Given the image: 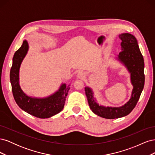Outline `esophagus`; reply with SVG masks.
I'll use <instances>...</instances> for the list:
<instances>
[{
  "mask_svg": "<svg viewBox=\"0 0 155 155\" xmlns=\"http://www.w3.org/2000/svg\"><path fill=\"white\" fill-rule=\"evenodd\" d=\"M85 76H86V75L83 72H79L78 74V78H79V79H83L85 78Z\"/></svg>",
  "mask_w": 155,
  "mask_h": 155,
  "instance_id": "1",
  "label": "esophagus"
}]
</instances>
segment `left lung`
Segmentation results:
<instances>
[{"mask_svg":"<svg viewBox=\"0 0 155 155\" xmlns=\"http://www.w3.org/2000/svg\"><path fill=\"white\" fill-rule=\"evenodd\" d=\"M119 38L121 40V51L116 59L130 73V82L133 86L130 100L119 107L103 106L96 102L92 88L88 87L85 88L88 105L92 111L106 119L119 118L128 115L137 105L144 87V61L137 39L128 33L120 34Z\"/></svg>","mask_w":155,"mask_h":155,"instance_id":"left-lung-1","label":"left lung"}]
</instances>
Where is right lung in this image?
Wrapping results in <instances>:
<instances>
[{
    "label": "right lung",
    "mask_w": 155,
    "mask_h": 155,
    "mask_svg": "<svg viewBox=\"0 0 155 155\" xmlns=\"http://www.w3.org/2000/svg\"><path fill=\"white\" fill-rule=\"evenodd\" d=\"M28 49V41L25 40L13 55L10 75L13 95L17 104L22 110L37 118H48L63 109L70 85L62 83L55 93L45 97H33L26 94L19 85V70Z\"/></svg>",
    "instance_id": "1"
}]
</instances>
